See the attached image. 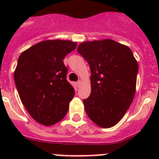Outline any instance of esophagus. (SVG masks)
<instances>
[{
    "instance_id": "esophagus-1",
    "label": "esophagus",
    "mask_w": 159,
    "mask_h": 159,
    "mask_svg": "<svg viewBox=\"0 0 159 159\" xmlns=\"http://www.w3.org/2000/svg\"><path fill=\"white\" fill-rule=\"evenodd\" d=\"M81 84H82V82H81L80 80H79L78 82H76V86L78 87V88H80V85H81Z\"/></svg>"
}]
</instances>
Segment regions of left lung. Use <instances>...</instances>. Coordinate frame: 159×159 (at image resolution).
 I'll list each match as a JSON object with an SVG mask.
<instances>
[{
  "instance_id": "obj_1",
  "label": "left lung",
  "mask_w": 159,
  "mask_h": 159,
  "mask_svg": "<svg viewBox=\"0 0 159 159\" xmlns=\"http://www.w3.org/2000/svg\"><path fill=\"white\" fill-rule=\"evenodd\" d=\"M77 51L92 73L91 95L83 100L86 113L99 127H113L134 99L137 61L128 47L112 40L83 42Z\"/></svg>"
}]
</instances>
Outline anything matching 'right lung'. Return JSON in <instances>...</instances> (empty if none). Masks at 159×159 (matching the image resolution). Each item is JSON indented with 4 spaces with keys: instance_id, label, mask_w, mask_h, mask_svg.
I'll return each mask as SVG.
<instances>
[{
    "instance_id": "1",
    "label": "right lung",
    "mask_w": 159,
    "mask_h": 159,
    "mask_svg": "<svg viewBox=\"0 0 159 159\" xmlns=\"http://www.w3.org/2000/svg\"><path fill=\"white\" fill-rule=\"evenodd\" d=\"M76 48L70 40H45L22 52L14 80L22 103L33 119L45 126L66 116L75 90L67 80L63 60Z\"/></svg>"
}]
</instances>
